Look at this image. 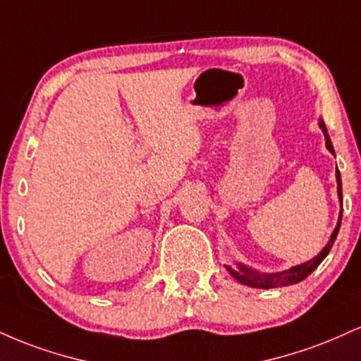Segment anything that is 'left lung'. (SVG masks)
Instances as JSON below:
<instances>
[{
    "mask_svg": "<svg viewBox=\"0 0 361 361\" xmlns=\"http://www.w3.org/2000/svg\"><path fill=\"white\" fill-rule=\"evenodd\" d=\"M319 128L321 131L324 134V139H326V147L329 153L334 154L333 145H331V139L328 136L326 131V126H324V121L319 119ZM336 183H338V198H340L341 207H343V193H341V176L340 171L336 168ZM341 216H343V210H340V216H338V224L334 227L331 237H329L328 244L323 247V250L316 255L314 259L307 260L305 264H299V266H294L288 269V271H282V272H272V274H266V272H257L255 269H250L244 266V264H235V266H225L227 271L230 272V276L235 277V279L244 286H250V288H259V289H271V288H282V286H289V284H298L302 279H306L307 276L314 271L316 267L323 262V259L326 257L331 250V247L336 240L338 232H340V225H341Z\"/></svg>",
    "mask_w": 361,
    "mask_h": 361,
    "instance_id": "left-lung-1",
    "label": "left lung"
}]
</instances>
